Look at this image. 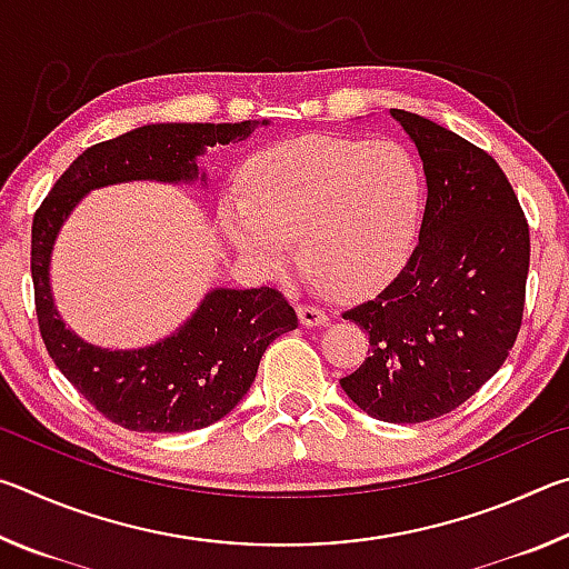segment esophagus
<instances>
[{
  "instance_id": "esophagus-1",
  "label": "esophagus",
  "mask_w": 569,
  "mask_h": 569,
  "mask_svg": "<svg viewBox=\"0 0 569 569\" xmlns=\"http://www.w3.org/2000/svg\"><path fill=\"white\" fill-rule=\"evenodd\" d=\"M298 311V319H301L303 326H323L329 323V313L323 311L319 306H311V303H301L296 308Z\"/></svg>"
}]
</instances>
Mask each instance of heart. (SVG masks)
Returning a JSON list of instances; mask_svg holds the SVG:
<instances>
[{
  "label": "heart",
  "instance_id": "b5f03b06",
  "mask_svg": "<svg viewBox=\"0 0 569 569\" xmlns=\"http://www.w3.org/2000/svg\"><path fill=\"white\" fill-rule=\"evenodd\" d=\"M246 200L223 203V230L240 256L278 271L288 243L333 293L387 283L407 261L421 213V172L399 142L308 134L246 166Z\"/></svg>",
  "mask_w": 569,
  "mask_h": 569
}]
</instances>
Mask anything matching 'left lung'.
Segmentation results:
<instances>
[{"label": "left lung", "mask_w": 569, "mask_h": 569, "mask_svg": "<svg viewBox=\"0 0 569 569\" xmlns=\"http://www.w3.org/2000/svg\"><path fill=\"white\" fill-rule=\"evenodd\" d=\"M391 114L419 150L427 208L407 266L343 313L369 333V356L341 387L371 417L419 423L475 397L512 351L529 226L489 152L413 112Z\"/></svg>", "instance_id": "left-lung-1"}]
</instances>
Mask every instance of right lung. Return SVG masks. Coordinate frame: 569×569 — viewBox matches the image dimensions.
<instances>
[{
    "label": "right lung",
    "mask_w": 569,
    "mask_h": 569,
    "mask_svg": "<svg viewBox=\"0 0 569 569\" xmlns=\"http://www.w3.org/2000/svg\"><path fill=\"white\" fill-rule=\"evenodd\" d=\"M258 122H162L98 142L77 156L32 220L34 311L47 353L64 379L130 431L203 429L246 397L258 363L298 326L293 306L276 288L210 291L190 321L166 341L138 351H108L64 329L50 293V253L57 233L84 192L122 180H192L208 146L246 140Z\"/></svg>",
    "instance_id": "right-lung-1"
}]
</instances>
